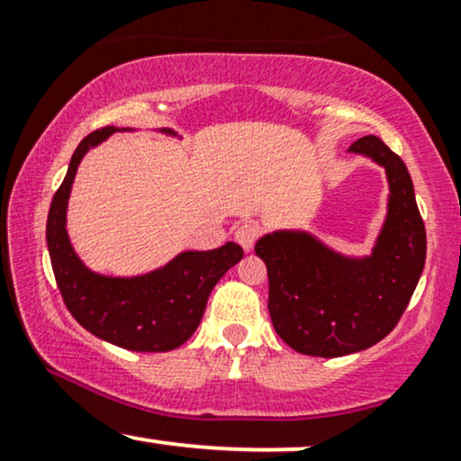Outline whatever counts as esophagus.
Instances as JSON below:
<instances>
[{"label": "esophagus", "instance_id": "34e87169", "mask_svg": "<svg viewBox=\"0 0 461 461\" xmlns=\"http://www.w3.org/2000/svg\"><path fill=\"white\" fill-rule=\"evenodd\" d=\"M258 236H260V230H258V225H253V223H242L234 231V240L242 249H245V251H251L253 245H256Z\"/></svg>", "mask_w": 461, "mask_h": 461}]
</instances>
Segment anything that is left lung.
Instances as JSON below:
<instances>
[{
  "instance_id": "1",
  "label": "left lung",
  "mask_w": 461,
  "mask_h": 461,
  "mask_svg": "<svg viewBox=\"0 0 461 461\" xmlns=\"http://www.w3.org/2000/svg\"><path fill=\"white\" fill-rule=\"evenodd\" d=\"M385 171V216L366 256L342 253L308 230L258 238L267 264L275 331L303 356L342 357L384 340L399 322L425 268L427 234L407 167L377 136L347 149Z\"/></svg>"
}]
</instances>
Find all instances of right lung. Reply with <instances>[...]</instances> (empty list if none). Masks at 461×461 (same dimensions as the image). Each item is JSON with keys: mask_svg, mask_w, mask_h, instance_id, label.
<instances>
[{"mask_svg": "<svg viewBox=\"0 0 461 461\" xmlns=\"http://www.w3.org/2000/svg\"><path fill=\"white\" fill-rule=\"evenodd\" d=\"M114 131H134V128L108 125L88 134L73 151L65 182L51 199L47 214L51 268L68 312L93 336L128 351H173L197 330L210 293L219 279L242 260V249L236 242H225L210 251L188 249L162 267L140 275H105L86 267L67 230L68 197L79 162ZM156 131L179 139L171 128Z\"/></svg>", "mask_w": 461, "mask_h": 461, "instance_id": "right-lung-1", "label": "right lung"}]
</instances>
